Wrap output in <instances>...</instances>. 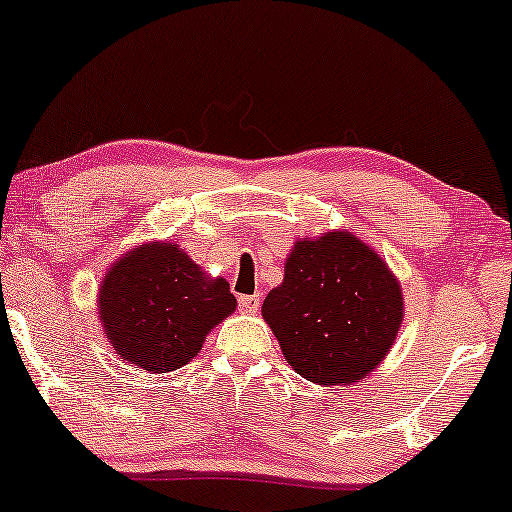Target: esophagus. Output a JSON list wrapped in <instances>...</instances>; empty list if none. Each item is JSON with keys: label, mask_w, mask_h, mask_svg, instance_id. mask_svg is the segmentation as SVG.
Listing matches in <instances>:
<instances>
[{"label": "esophagus", "mask_w": 512, "mask_h": 512, "mask_svg": "<svg viewBox=\"0 0 512 512\" xmlns=\"http://www.w3.org/2000/svg\"><path fill=\"white\" fill-rule=\"evenodd\" d=\"M240 310L244 314H256L261 310V298L258 296H240Z\"/></svg>", "instance_id": "34e87169"}]
</instances>
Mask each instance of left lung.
<instances>
[{
    "mask_svg": "<svg viewBox=\"0 0 512 512\" xmlns=\"http://www.w3.org/2000/svg\"><path fill=\"white\" fill-rule=\"evenodd\" d=\"M403 291L387 261L349 230L300 237L284 282L263 300L289 366L321 387L354 384L384 361L403 324Z\"/></svg>",
    "mask_w": 512,
    "mask_h": 512,
    "instance_id": "obj_1",
    "label": "left lung"
}]
</instances>
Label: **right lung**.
Here are the masks:
<instances>
[{
    "label": "right lung",
    "instance_id": "1",
    "mask_svg": "<svg viewBox=\"0 0 512 512\" xmlns=\"http://www.w3.org/2000/svg\"><path fill=\"white\" fill-rule=\"evenodd\" d=\"M223 277H209L179 244L153 240L125 251L104 272L97 314L123 363L170 373L193 361L207 333L235 312Z\"/></svg>",
    "mask_w": 512,
    "mask_h": 512
}]
</instances>
